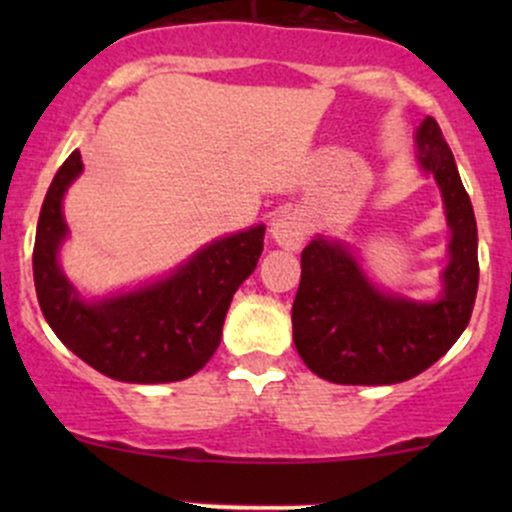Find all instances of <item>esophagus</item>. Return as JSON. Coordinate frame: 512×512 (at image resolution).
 Listing matches in <instances>:
<instances>
[{"label": "esophagus", "mask_w": 512, "mask_h": 512, "mask_svg": "<svg viewBox=\"0 0 512 512\" xmlns=\"http://www.w3.org/2000/svg\"><path fill=\"white\" fill-rule=\"evenodd\" d=\"M308 236V223L296 211H286L272 221V240L284 250H298Z\"/></svg>", "instance_id": "1"}]
</instances>
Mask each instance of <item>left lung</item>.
<instances>
[{
    "mask_svg": "<svg viewBox=\"0 0 512 512\" xmlns=\"http://www.w3.org/2000/svg\"><path fill=\"white\" fill-rule=\"evenodd\" d=\"M416 158L438 182L450 231L436 301L378 289L342 240L317 236L301 255L293 344L305 366L330 383H404L448 354L472 317L479 286L477 219L433 117L416 129Z\"/></svg>",
    "mask_w": 512,
    "mask_h": 512,
    "instance_id": "1",
    "label": "left lung"
}]
</instances>
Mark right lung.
<instances>
[{
	"label": "right lung",
	"instance_id": "right-lung-1",
	"mask_svg": "<svg viewBox=\"0 0 512 512\" xmlns=\"http://www.w3.org/2000/svg\"><path fill=\"white\" fill-rule=\"evenodd\" d=\"M81 170V154L72 151L40 209L33 279L45 320L69 351L113 380L154 385L190 378L219 349L233 293L262 255L264 226L211 240L161 279L86 301L60 267L69 236L62 199Z\"/></svg>",
	"mask_w": 512,
	"mask_h": 512
}]
</instances>
